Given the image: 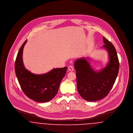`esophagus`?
<instances>
[{"label":"esophagus","mask_w":133,"mask_h":133,"mask_svg":"<svg viewBox=\"0 0 133 133\" xmlns=\"http://www.w3.org/2000/svg\"><path fill=\"white\" fill-rule=\"evenodd\" d=\"M68 70L70 71H73L74 70V68L73 67V66L72 65H70L69 66H68Z\"/></svg>","instance_id":"1"}]
</instances>
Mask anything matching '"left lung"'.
<instances>
[{
	"label": "left lung",
	"instance_id": "1",
	"mask_svg": "<svg viewBox=\"0 0 133 133\" xmlns=\"http://www.w3.org/2000/svg\"><path fill=\"white\" fill-rule=\"evenodd\" d=\"M102 47L107 51L109 61L98 72L93 69L87 59L76 60L74 63L79 94L88 101H96L105 98L112 88L118 76L119 62L114 45L105 37Z\"/></svg>",
	"mask_w": 133,
	"mask_h": 133
}]
</instances>
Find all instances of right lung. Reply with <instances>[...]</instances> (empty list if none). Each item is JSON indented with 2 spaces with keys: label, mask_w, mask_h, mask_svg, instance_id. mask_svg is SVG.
Masks as SVG:
<instances>
[{
  "label": "right lung",
  "mask_w": 133,
  "mask_h": 133,
  "mask_svg": "<svg viewBox=\"0 0 133 133\" xmlns=\"http://www.w3.org/2000/svg\"><path fill=\"white\" fill-rule=\"evenodd\" d=\"M27 40L19 49L15 63V71L21 88L29 99L43 103L51 100L57 94L67 67L54 68L43 74H34L26 69L22 54Z\"/></svg>",
  "instance_id": "right-lung-1"
}]
</instances>
